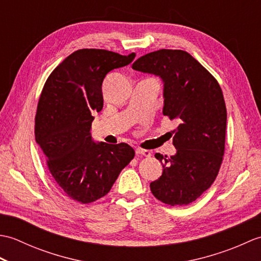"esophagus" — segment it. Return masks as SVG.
I'll return each instance as SVG.
<instances>
[{
  "instance_id": "34e87169",
  "label": "esophagus",
  "mask_w": 261,
  "mask_h": 261,
  "mask_svg": "<svg viewBox=\"0 0 261 261\" xmlns=\"http://www.w3.org/2000/svg\"><path fill=\"white\" fill-rule=\"evenodd\" d=\"M136 152L137 154H142V156L145 157H150L151 156V152L147 150V149H142V148H137L136 149Z\"/></svg>"
}]
</instances>
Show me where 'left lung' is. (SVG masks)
<instances>
[{
    "instance_id": "8db88e82",
    "label": "left lung",
    "mask_w": 261,
    "mask_h": 261,
    "mask_svg": "<svg viewBox=\"0 0 261 261\" xmlns=\"http://www.w3.org/2000/svg\"><path fill=\"white\" fill-rule=\"evenodd\" d=\"M132 68L163 80V114L178 122L173 137L176 154H154L164 170L150 182L151 193L171 206L190 204L213 184L222 164L226 129L222 90L184 50L160 49L138 58Z\"/></svg>"
}]
</instances>
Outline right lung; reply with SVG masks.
<instances>
[{"instance_id":"1","label":"right lung","mask_w":261,"mask_h":261,"mask_svg":"<svg viewBox=\"0 0 261 261\" xmlns=\"http://www.w3.org/2000/svg\"><path fill=\"white\" fill-rule=\"evenodd\" d=\"M135 57V53L122 56L104 49H80L53 70L42 88L36 141L54 179L76 202L88 204L107 195L135 157L127 143H95L91 136L92 113L103 108L104 77Z\"/></svg>"}]
</instances>
